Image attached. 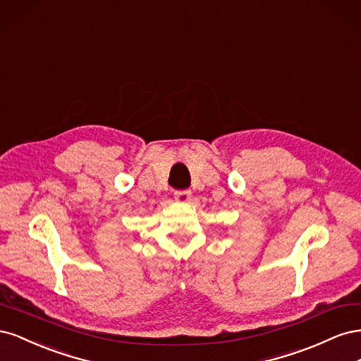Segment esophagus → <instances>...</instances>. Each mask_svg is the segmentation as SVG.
<instances>
[{
	"label": "esophagus",
	"mask_w": 361,
	"mask_h": 361,
	"mask_svg": "<svg viewBox=\"0 0 361 361\" xmlns=\"http://www.w3.org/2000/svg\"><path fill=\"white\" fill-rule=\"evenodd\" d=\"M174 199L179 203H188L191 200V191L185 190V191H176L174 192Z\"/></svg>",
	"instance_id": "esophagus-1"
}]
</instances>
